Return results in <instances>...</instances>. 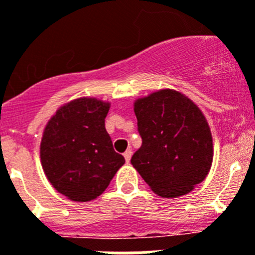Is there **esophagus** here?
<instances>
[{"mask_svg": "<svg viewBox=\"0 0 255 255\" xmlns=\"http://www.w3.org/2000/svg\"><path fill=\"white\" fill-rule=\"evenodd\" d=\"M130 156H132V150H130V149H128L127 151L125 152V159H126V161H127V163H129V160H130Z\"/></svg>", "mask_w": 255, "mask_h": 255, "instance_id": "1", "label": "esophagus"}]
</instances>
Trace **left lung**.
Listing matches in <instances>:
<instances>
[{"label":"left lung","instance_id":"obj_1","mask_svg":"<svg viewBox=\"0 0 255 255\" xmlns=\"http://www.w3.org/2000/svg\"><path fill=\"white\" fill-rule=\"evenodd\" d=\"M142 145L130 163L161 198L189 194L204 181L213 160L208 122L189 97L161 90L134 103Z\"/></svg>","mask_w":255,"mask_h":255}]
</instances>
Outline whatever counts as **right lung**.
I'll return each instance as SVG.
<instances>
[{
  "label": "right lung",
  "mask_w": 255,
  "mask_h": 255,
  "mask_svg": "<svg viewBox=\"0 0 255 255\" xmlns=\"http://www.w3.org/2000/svg\"><path fill=\"white\" fill-rule=\"evenodd\" d=\"M110 104L82 97L61 106L41 142V161L51 185L74 201L100 196L125 164L105 129Z\"/></svg>",
  "instance_id": "right-lung-1"
}]
</instances>
